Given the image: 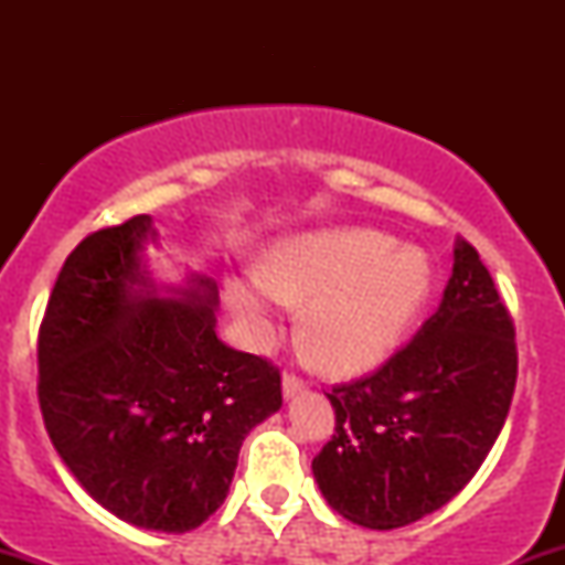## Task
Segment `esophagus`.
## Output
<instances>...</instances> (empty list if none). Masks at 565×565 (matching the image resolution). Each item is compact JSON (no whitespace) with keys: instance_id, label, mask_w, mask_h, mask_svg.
Segmentation results:
<instances>
[{"instance_id":"esophagus-1","label":"esophagus","mask_w":565,"mask_h":565,"mask_svg":"<svg viewBox=\"0 0 565 565\" xmlns=\"http://www.w3.org/2000/svg\"><path fill=\"white\" fill-rule=\"evenodd\" d=\"M281 385H284V395H287V398H291V395H297V393L302 391L305 382H302V377H297L295 372H284Z\"/></svg>"}]
</instances>
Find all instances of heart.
Here are the masks:
<instances>
[{"mask_svg": "<svg viewBox=\"0 0 565 565\" xmlns=\"http://www.w3.org/2000/svg\"><path fill=\"white\" fill-rule=\"evenodd\" d=\"M260 284H233L231 305L252 340L274 332V302L305 305L302 342L323 372L348 377L380 366L423 313L433 289L425 252L369 228L321 231L274 246Z\"/></svg>", "mask_w": 565, "mask_h": 565, "instance_id": "obj_1", "label": "heart"}]
</instances>
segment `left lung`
I'll use <instances>...</instances> for the list:
<instances>
[{
	"label": "left lung",
	"instance_id": "left-lung-1",
	"mask_svg": "<svg viewBox=\"0 0 565 565\" xmlns=\"http://www.w3.org/2000/svg\"><path fill=\"white\" fill-rule=\"evenodd\" d=\"M515 377L512 316L476 246L459 236L444 300L414 340L327 393L337 417L313 457L321 494L377 531L444 508L494 446Z\"/></svg>",
	"mask_w": 565,
	"mask_h": 565
}]
</instances>
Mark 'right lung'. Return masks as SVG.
<instances>
[{
  "label": "right lung",
  "mask_w": 565,
  "mask_h": 565,
  "mask_svg": "<svg viewBox=\"0 0 565 565\" xmlns=\"http://www.w3.org/2000/svg\"><path fill=\"white\" fill-rule=\"evenodd\" d=\"M151 217L89 233L63 263L36 340L39 408L82 489L121 521L183 534L228 497L281 372L215 334V284L159 297L140 268Z\"/></svg>",
  "instance_id": "1"
}]
</instances>
